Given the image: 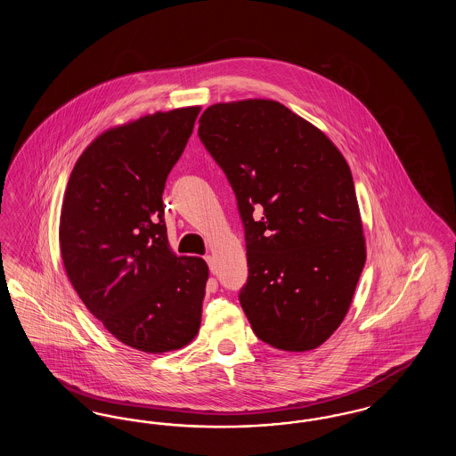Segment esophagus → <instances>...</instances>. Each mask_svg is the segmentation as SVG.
<instances>
[{
    "label": "esophagus",
    "mask_w": 456,
    "mask_h": 456,
    "mask_svg": "<svg viewBox=\"0 0 456 456\" xmlns=\"http://www.w3.org/2000/svg\"><path fill=\"white\" fill-rule=\"evenodd\" d=\"M205 261L208 263V266H210V272H212V273H216V261H214V256L207 255V256H205Z\"/></svg>",
    "instance_id": "1"
}]
</instances>
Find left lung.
<instances>
[{"label":"left lung","mask_w":456,"mask_h":456,"mask_svg":"<svg viewBox=\"0 0 456 456\" xmlns=\"http://www.w3.org/2000/svg\"><path fill=\"white\" fill-rule=\"evenodd\" d=\"M198 136L238 200L253 331L287 352L320 347L340 326L366 263L347 160L323 131L281 102H220Z\"/></svg>","instance_id":"8db88e82"}]
</instances>
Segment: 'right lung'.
Here are the masks:
<instances>
[{
    "label": "right lung",
    "instance_id": "obj_1",
    "mask_svg": "<svg viewBox=\"0 0 456 456\" xmlns=\"http://www.w3.org/2000/svg\"><path fill=\"white\" fill-rule=\"evenodd\" d=\"M198 112H155L104 131L77 160L63 198L69 282L112 337L149 354L188 346L201 323L208 266L174 255L162 203Z\"/></svg>",
    "mask_w": 456,
    "mask_h": 456
}]
</instances>
